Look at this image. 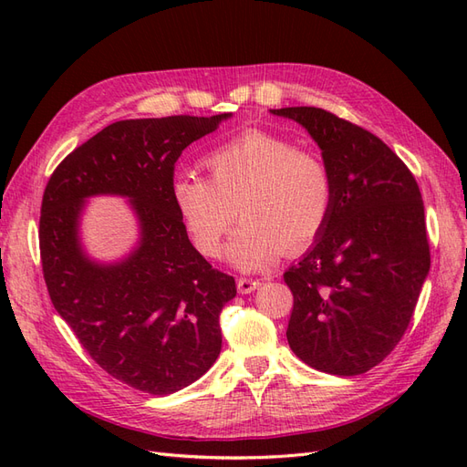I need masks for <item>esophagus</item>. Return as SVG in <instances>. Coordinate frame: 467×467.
Listing matches in <instances>:
<instances>
[{"mask_svg": "<svg viewBox=\"0 0 467 467\" xmlns=\"http://www.w3.org/2000/svg\"><path fill=\"white\" fill-rule=\"evenodd\" d=\"M259 286H261V280L245 278V276L237 278V292H239V294H249V292H253V290L259 288Z\"/></svg>", "mask_w": 467, "mask_h": 467, "instance_id": "esophagus-1", "label": "esophagus"}]
</instances>
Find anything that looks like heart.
<instances>
[{
	"label": "heart",
	"instance_id": "obj_1",
	"mask_svg": "<svg viewBox=\"0 0 467 467\" xmlns=\"http://www.w3.org/2000/svg\"><path fill=\"white\" fill-rule=\"evenodd\" d=\"M208 179L182 173L171 199L196 251L218 257L223 237L244 220L228 255L247 271L276 261L282 251L314 244L329 223L335 179L319 153L290 140L249 130L204 155Z\"/></svg>",
	"mask_w": 467,
	"mask_h": 467
}]
</instances>
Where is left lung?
<instances>
[{
  "label": "left lung",
  "mask_w": 467,
  "mask_h": 467,
  "mask_svg": "<svg viewBox=\"0 0 467 467\" xmlns=\"http://www.w3.org/2000/svg\"><path fill=\"white\" fill-rule=\"evenodd\" d=\"M300 122L335 179L329 223L285 273L288 345L316 370L368 372L398 347L431 268L425 206L409 167L378 136L317 107L276 109Z\"/></svg>",
  "instance_id": "8db88e82"
}]
</instances>
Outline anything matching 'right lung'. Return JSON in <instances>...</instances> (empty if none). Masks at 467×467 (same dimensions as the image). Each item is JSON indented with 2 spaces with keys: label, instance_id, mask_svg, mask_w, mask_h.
Here are the masks:
<instances>
[{
  "label": "right lung",
  "instance_id": "1",
  "mask_svg": "<svg viewBox=\"0 0 467 467\" xmlns=\"http://www.w3.org/2000/svg\"><path fill=\"white\" fill-rule=\"evenodd\" d=\"M228 117L112 122L66 155L42 194L40 263L56 312L109 376L144 393L191 386L220 355V314L235 280L189 242L171 182L182 150ZM93 193L133 199L143 237L119 265L91 264L80 251L77 220Z\"/></svg>",
  "mask_w": 467,
  "mask_h": 467
}]
</instances>
